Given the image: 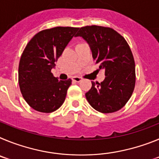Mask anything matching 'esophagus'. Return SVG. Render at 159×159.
Listing matches in <instances>:
<instances>
[{
  "mask_svg": "<svg viewBox=\"0 0 159 159\" xmlns=\"http://www.w3.org/2000/svg\"><path fill=\"white\" fill-rule=\"evenodd\" d=\"M83 79L81 78V77H79V76H74V77H72V80L73 81H75V82H77V83H79V82H80L81 80H82Z\"/></svg>",
  "mask_w": 159,
  "mask_h": 159,
  "instance_id": "esophagus-1",
  "label": "esophagus"
}]
</instances>
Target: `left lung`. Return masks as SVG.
I'll list each match as a JSON object with an SVG mask.
<instances>
[{
    "label": "left lung",
    "instance_id": "left-lung-1",
    "mask_svg": "<svg viewBox=\"0 0 159 159\" xmlns=\"http://www.w3.org/2000/svg\"><path fill=\"white\" fill-rule=\"evenodd\" d=\"M75 36L88 43L99 70L105 71L102 82L92 81V88L85 94L87 100L101 113L120 110L135 85V64L128 43L114 29L97 25L80 28Z\"/></svg>",
    "mask_w": 159,
    "mask_h": 159
}]
</instances>
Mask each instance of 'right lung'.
Instances as JSON below:
<instances>
[{
	"mask_svg": "<svg viewBox=\"0 0 159 159\" xmlns=\"http://www.w3.org/2000/svg\"><path fill=\"white\" fill-rule=\"evenodd\" d=\"M78 29L56 27L40 31L25 47L19 64V86L34 110L50 113L64 103L71 80H59L51 70Z\"/></svg>",
	"mask_w": 159,
	"mask_h": 159,
	"instance_id": "obj_1",
	"label": "right lung"
}]
</instances>
